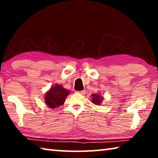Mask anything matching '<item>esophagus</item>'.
I'll return each instance as SVG.
<instances>
[{"mask_svg":"<svg viewBox=\"0 0 158 158\" xmlns=\"http://www.w3.org/2000/svg\"><path fill=\"white\" fill-rule=\"evenodd\" d=\"M78 93H79V94H81V95H84L85 94V90H81V91H78L77 92Z\"/></svg>","mask_w":158,"mask_h":158,"instance_id":"esophagus-1","label":"esophagus"}]
</instances>
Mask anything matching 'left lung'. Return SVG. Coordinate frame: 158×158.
<instances>
[{"label": "left lung", "instance_id": "left-lung-1", "mask_svg": "<svg viewBox=\"0 0 158 158\" xmlns=\"http://www.w3.org/2000/svg\"><path fill=\"white\" fill-rule=\"evenodd\" d=\"M92 103L94 104L95 105H101L102 101L103 100V96L100 94V93H96V94L91 95Z\"/></svg>", "mask_w": 158, "mask_h": 158}]
</instances>
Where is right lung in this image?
Listing matches in <instances>:
<instances>
[{"mask_svg":"<svg viewBox=\"0 0 158 158\" xmlns=\"http://www.w3.org/2000/svg\"><path fill=\"white\" fill-rule=\"evenodd\" d=\"M69 91L64 89L62 85L55 84L45 94L44 102L50 109H55L63 105Z\"/></svg>","mask_w":158,"mask_h":158,"instance_id":"obj_1","label":"right lung"}]
</instances>
